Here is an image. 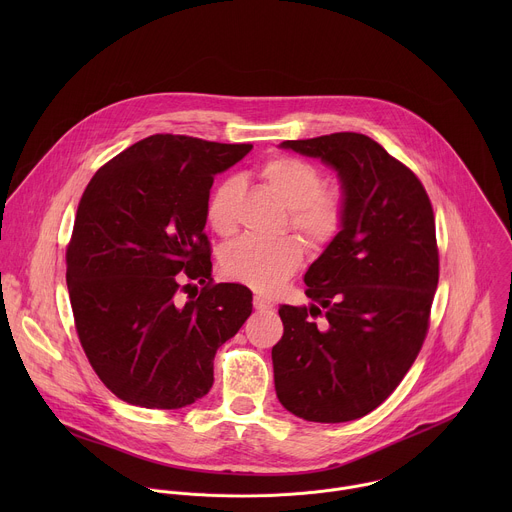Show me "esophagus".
Instances as JSON below:
<instances>
[{
	"instance_id": "34e87169",
	"label": "esophagus",
	"mask_w": 512,
	"mask_h": 512,
	"mask_svg": "<svg viewBox=\"0 0 512 512\" xmlns=\"http://www.w3.org/2000/svg\"><path fill=\"white\" fill-rule=\"evenodd\" d=\"M253 306H255V310H259V312H267V310H271V308H273V302H271V300H267V298L255 296Z\"/></svg>"
}]
</instances>
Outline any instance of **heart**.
<instances>
[{"label": "heart", "instance_id": "1", "mask_svg": "<svg viewBox=\"0 0 512 512\" xmlns=\"http://www.w3.org/2000/svg\"><path fill=\"white\" fill-rule=\"evenodd\" d=\"M265 188L289 208V225L312 249L330 245L344 225L346 202L338 188H320L322 178L312 164L279 156L261 168ZM241 180L227 178L212 192L206 216L214 233L231 235L237 229ZM304 261V247L296 237H241L221 251L223 273L259 294H273Z\"/></svg>", "mask_w": 512, "mask_h": 512}]
</instances>
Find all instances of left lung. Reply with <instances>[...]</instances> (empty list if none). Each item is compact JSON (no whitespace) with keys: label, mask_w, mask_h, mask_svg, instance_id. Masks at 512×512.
Returning <instances> with one entry per match:
<instances>
[{"label":"left lung","mask_w":512,"mask_h":512,"mask_svg":"<svg viewBox=\"0 0 512 512\" xmlns=\"http://www.w3.org/2000/svg\"><path fill=\"white\" fill-rule=\"evenodd\" d=\"M279 148L332 168L346 212L304 275L312 304L279 308L275 393L306 421H352L397 389L425 340L440 277L433 208L417 176L362 133L287 139ZM318 315L322 323L311 320Z\"/></svg>","instance_id":"left-lung-1"}]
</instances>
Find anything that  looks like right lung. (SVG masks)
Listing matches in <instances>:
<instances>
[{"label":"right lung","mask_w":512,"mask_h":512,"mask_svg":"<svg viewBox=\"0 0 512 512\" xmlns=\"http://www.w3.org/2000/svg\"><path fill=\"white\" fill-rule=\"evenodd\" d=\"M253 150L150 135L89 182L66 249V285L91 367L121 401L180 409L212 387L218 346L253 312L239 283L212 285L204 235L214 176ZM186 278L205 287L182 301Z\"/></svg>","instance_id":"add662e5"}]
</instances>
